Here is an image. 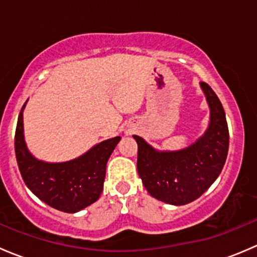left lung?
Segmentation results:
<instances>
[{
    "mask_svg": "<svg viewBox=\"0 0 257 257\" xmlns=\"http://www.w3.org/2000/svg\"><path fill=\"white\" fill-rule=\"evenodd\" d=\"M210 108V123L203 137L177 152H158L143 138L138 144L139 177L153 198L185 205L203 195L224 168L229 150V129L224 108L208 83L201 82Z\"/></svg>",
    "mask_w": 257,
    "mask_h": 257,
    "instance_id": "left-lung-1",
    "label": "left lung"
}]
</instances>
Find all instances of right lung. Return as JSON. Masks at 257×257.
Instances as JSON below:
<instances>
[{
    "label": "right lung",
    "instance_id": "obj_1",
    "mask_svg": "<svg viewBox=\"0 0 257 257\" xmlns=\"http://www.w3.org/2000/svg\"><path fill=\"white\" fill-rule=\"evenodd\" d=\"M18 115L15 152L27 188L40 200L64 212H77L99 199L105 179V167L120 137L94 145L80 157L63 163L38 160L28 152L23 136V109Z\"/></svg>",
    "mask_w": 257,
    "mask_h": 257
}]
</instances>
